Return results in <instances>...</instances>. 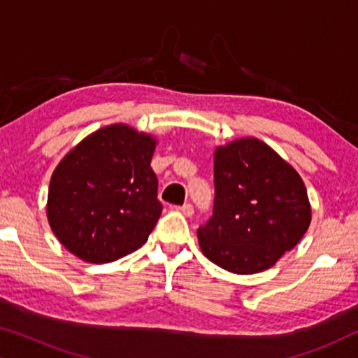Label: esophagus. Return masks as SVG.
<instances>
[{"label": "esophagus", "instance_id": "1", "mask_svg": "<svg viewBox=\"0 0 358 358\" xmlns=\"http://www.w3.org/2000/svg\"><path fill=\"white\" fill-rule=\"evenodd\" d=\"M179 212L185 215V217H192L194 215V207L190 203H184L182 207H179Z\"/></svg>", "mask_w": 358, "mask_h": 358}]
</instances>
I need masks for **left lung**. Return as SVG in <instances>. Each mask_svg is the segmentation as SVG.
<instances>
[{
	"instance_id": "8db88e82",
	"label": "left lung",
	"mask_w": 358,
	"mask_h": 358,
	"mask_svg": "<svg viewBox=\"0 0 358 358\" xmlns=\"http://www.w3.org/2000/svg\"><path fill=\"white\" fill-rule=\"evenodd\" d=\"M213 217L197 229L203 256L224 271H267L300 243L311 223L301 176L254 136L217 146Z\"/></svg>"
}]
</instances>
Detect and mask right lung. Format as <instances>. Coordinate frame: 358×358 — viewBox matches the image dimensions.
Instances as JSON below:
<instances>
[{"instance_id": "add662e5", "label": "right lung", "mask_w": 358, "mask_h": 358, "mask_svg": "<svg viewBox=\"0 0 358 358\" xmlns=\"http://www.w3.org/2000/svg\"><path fill=\"white\" fill-rule=\"evenodd\" d=\"M156 145L155 135L112 124L83 138L57 164L48 224L81 261L114 262L146 243L163 208L150 166Z\"/></svg>"}]
</instances>
